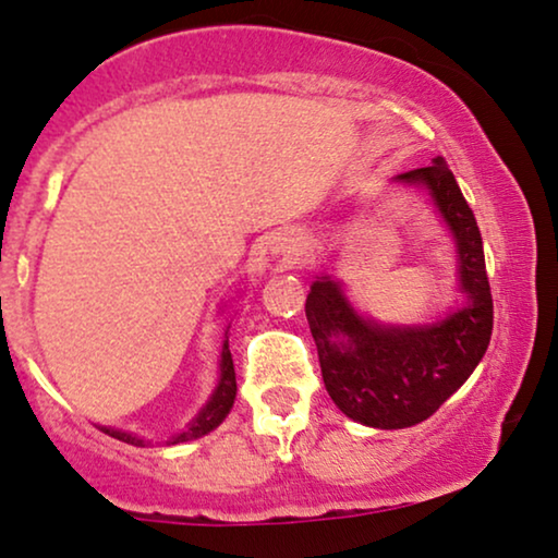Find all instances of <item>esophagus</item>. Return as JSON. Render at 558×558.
Here are the masks:
<instances>
[{
  "label": "esophagus",
  "mask_w": 558,
  "mask_h": 558,
  "mask_svg": "<svg viewBox=\"0 0 558 558\" xmlns=\"http://www.w3.org/2000/svg\"><path fill=\"white\" fill-rule=\"evenodd\" d=\"M272 252L286 259H299L303 255V239L295 231H283L272 239Z\"/></svg>",
  "instance_id": "esophagus-1"
}]
</instances>
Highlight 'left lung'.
Instances as JSON below:
<instances>
[{"label": "left lung", "instance_id": "left-lung-1", "mask_svg": "<svg viewBox=\"0 0 558 558\" xmlns=\"http://www.w3.org/2000/svg\"><path fill=\"white\" fill-rule=\"evenodd\" d=\"M397 180L425 185L435 197L458 242L466 306L437 324L397 329L357 316L327 275L306 299V319L331 401L350 420L380 429L412 427L433 417L474 373L495 324L482 234L448 161L437 157Z\"/></svg>", "mask_w": 558, "mask_h": 558}]
</instances>
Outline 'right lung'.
<instances>
[{
    "label": "right lung",
    "instance_id": "1",
    "mask_svg": "<svg viewBox=\"0 0 558 558\" xmlns=\"http://www.w3.org/2000/svg\"><path fill=\"white\" fill-rule=\"evenodd\" d=\"M234 397H236V373H234V361H231V350H229V340H223V350H221V380H218V389L214 393V399L208 401L206 409L193 420L185 433L174 435L169 440V446H178V442H187L193 437L208 435L210 429L218 427L223 422V417L229 414V409L234 407ZM102 433H108L110 437H118V440L129 442V446H144V440L131 433H123V429H110L102 427Z\"/></svg>",
    "mask_w": 558,
    "mask_h": 558
}]
</instances>
